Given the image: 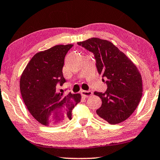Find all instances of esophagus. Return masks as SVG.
Wrapping results in <instances>:
<instances>
[{"mask_svg":"<svg viewBox=\"0 0 160 160\" xmlns=\"http://www.w3.org/2000/svg\"><path fill=\"white\" fill-rule=\"evenodd\" d=\"M81 94H82L83 97L88 98L91 96H92L93 93H92L91 91H83V90H82V91H81Z\"/></svg>","mask_w":160,"mask_h":160,"instance_id":"1","label":"esophagus"}]
</instances>
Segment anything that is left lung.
Masks as SVG:
<instances>
[{
	"instance_id": "1",
	"label": "left lung",
	"mask_w": 160,
	"mask_h": 160,
	"mask_svg": "<svg viewBox=\"0 0 160 160\" xmlns=\"http://www.w3.org/2000/svg\"><path fill=\"white\" fill-rule=\"evenodd\" d=\"M78 45L93 53L98 72L107 80L104 93L94 92L102 104L96 113L112 125L129 118L142 96V78L136 65L124 53L107 40L92 38Z\"/></svg>"
}]
</instances>
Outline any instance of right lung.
<instances>
[{"label": "right lung", "instance_id": "right-lung-1", "mask_svg": "<svg viewBox=\"0 0 160 160\" xmlns=\"http://www.w3.org/2000/svg\"><path fill=\"white\" fill-rule=\"evenodd\" d=\"M72 44L57 45L37 53L27 65L20 79V91L27 108L41 124L54 126L72 119V110L80 102V93L65 96L57 85L66 82L62 68ZM60 92H62L61 90Z\"/></svg>", "mask_w": 160, "mask_h": 160}]
</instances>
